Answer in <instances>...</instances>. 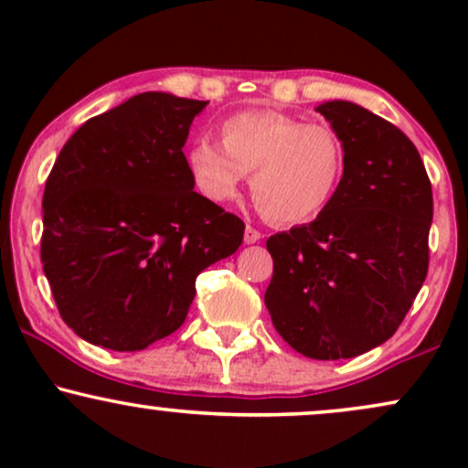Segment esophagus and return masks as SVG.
<instances>
[{
  "mask_svg": "<svg viewBox=\"0 0 468 468\" xmlns=\"http://www.w3.org/2000/svg\"><path fill=\"white\" fill-rule=\"evenodd\" d=\"M261 239V233L257 229H252V227H246V230H244V241L246 244H255V241H260Z\"/></svg>",
  "mask_w": 468,
  "mask_h": 468,
  "instance_id": "1",
  "label": "esophagus"
}]
</instances>
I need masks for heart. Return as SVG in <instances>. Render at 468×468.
<instances>
[{
    "mask_svg": "<svg viewBox=\"0 0 468 468\" xmlns=\"http://www.w3.org/2000/svg\"><path fill=\"white\" fill-rule=\"evenodd\" d=\"M219 143L200 138L186 152L196 191L229 204L252 171V197L275 224L324 216L346 174V149L332 127L305 125L282 112L246 110L224 118Z\"/></svg>",
    "mask_w": 468,
    "mask_h": 468,
    "instance_id": "obj_1",
    "label": "heart"
}]
</instances>
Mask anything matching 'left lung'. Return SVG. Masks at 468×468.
I'll list each match as a JSON object with an SVG mask.
<instances>
[{
	"instance_id": "obj_1",
	"label": "left lung",
	"mask_w": 468,
	"mask_h": 468,
	"mask_svg": "<svg viewBox=\"0 0 468 468\" xmlns=\"http://www.w3.org/2000/svg\"><path fill=\"white\" fill-rule=\"evenodd\" d=\"M346 149L335 200L314 222L271 235L264 302L292 350L338 361L399 330L429 268L431 182L410 138L350 101L316 107Z\"/></svg>"
}]
</instances>
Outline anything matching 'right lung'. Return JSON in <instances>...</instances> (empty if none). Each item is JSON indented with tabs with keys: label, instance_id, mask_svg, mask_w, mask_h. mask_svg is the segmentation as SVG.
Returning <instances> with one entry per match:
<instances>
[{
	"label": "right lung",
	"instance_id": "obj_1",
	"mask_svg": "<svg viewBox=\"0 0 468 468\" xmlns=\"http://www.w3.org/2000/svg\"><path fill=\"white\" fill-rule=\"evenodd\" d=\"M208 101L132 96L63 144L44 191L41 264L80 338L144 350L185 324L196 277L244 239V222L193 191L185 147Z\"/></svg>",
	"mask_w": 468,
	"mask_h": 468
}]
</instances>
